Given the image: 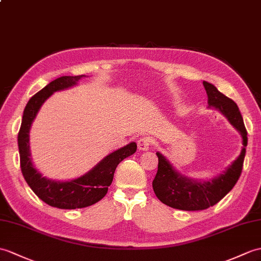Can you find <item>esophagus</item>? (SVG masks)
<instances>
[{
    "label": "esophagus",
    "instance_id": "obj_1",
    "mask_svg": "<svg viewBox=\"0 0 261 261\" xmlns=\"http://www.w3.org/2000/svg\"><path fill=\"white\" fill-rule=\"evenodd\" d=\"M150 145H151L150 138H141V139H139L138 149L140 150V151H147V150H149Z\"/></svg>",
    "mask_w": 261,
    "mask_h": 261
}]
</instances>
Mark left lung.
Wrapping results in <instances>:
<instances>
[{
    "mask_svg": "<svg viewBox=\"0 0 261 261\" xmlns=\"http://www.w3.org/2000/svg\"><path fill=\"white\" fill-rule=\"evenodd\" d=\"M203 87L208 95V108L219 111L239 132L242 139V149L231 165L216 177L207 180L186 177L165 155L156 152L159 163L158 171L152 181L153 191L162 203L179 210H204L219 202L237 184L246 155L247 130L238 106L219 92L214 84L203 81Z\"/></svg>",
    "mask_w": 261,
    "mask_h": 261,
    "instance_id": "8db88e82",
    "label": "left lung"
}]
</instances>
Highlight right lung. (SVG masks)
Here are the masks:
<instances>
[{"instance_id":"add662e5","label":"right lung","mask_w":261,"mask_h":261,"mask_svg":"<svg viewBox=\"0 0 261 261\" xmlns=\"http://www.w3.org/2000/svg\"><path fill=\"white\" fill-rule=\"evenodd\" d=\"M87 75L61 76L50 82L34 94L24 109L17 143L21 170L29 187L42 201L59 209H77L92 205L107 195L112 184L114 171L119 163L137 151V143L130 142L124 147L106 155L87 173L75 179L59 181L44 177L33 165L30 149V130L43 103L58 91L70 89Z\"/></svg>"}]
</instances>
